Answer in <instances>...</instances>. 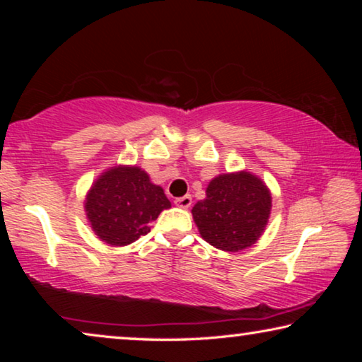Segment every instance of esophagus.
Returning a JSON list of instances; mask_svg holds the SVG:
<instances>
[{
    "label": "esophagus",
    "mask_w": 362,
    "mask_h": 362,
    "mask_svg": "<svg viewBox=\"0 0 362 362\" xmlns=\"http://www.w3.org/2000/svg\"><path fill=\"white\" fill-rule=\"evenodd\" d=\"M174 203H175V206L183 207V209H188V207L192 206L193 201H192V196L185 194V196H182V198H177V199L174 201Z\"/></svg>",
    "instance_id": "esophagus-1"
}]
</instances>
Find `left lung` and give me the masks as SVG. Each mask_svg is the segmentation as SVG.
Returning a JSON list of instances; mask_svg holds the SVG:
<instances>
[{"label":"left lung","mask_w":362,"mask_h":362,"mask_svg":"<svg viewBox=\"0 0 362 362\" xmlns=\"http://www.w3.org/2000/svg\"><path fill=\"white\" fill-rule=\"evenodd\" d=\"M272 209V196L249 173L223 174L206 189V199L193 207L201 236L211 246L238 252L259 240Z\"/></svg>","instance_id":"obj_1"}]
</instances>
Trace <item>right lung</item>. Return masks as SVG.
I'll return each instance as SVG.
<instances>
[{"label": "right lung", "mask_w": 362, "mask_h": 362, "mask_svg": "<svg viewBox=\"0 0 362 362\" xmlns=\"http://www.w3.org/2000/svg\"><path fill=\"white\" fill-rule=\"evenodd\" d=\"M170 207L163 188L139 168H113L94 183L86 198L95 235L112 246H126L150 233V223Z\"/></svg>", "instance_id": "obj_1"}]
</instances>
